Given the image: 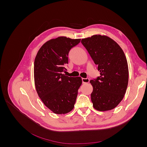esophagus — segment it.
<instances>
[{
    "mask_svg": "<svg viewBox=\"0 0 147 147\" xmlns=\"http://www.w3.org/2000/svg\"><path fill=\"white\" fill-rule=\"evenodd\" d=\"M82 82L83 83H88L90 82V79L89 78H82Z\"/></svg>",
    "mask_w": 147,
    "mask_h": 147,
    "instance_id": "1",
    "label": "esophagus"
}]
</instances>
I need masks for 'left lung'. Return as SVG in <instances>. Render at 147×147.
Here are the masks:
<instances>
[{"label": "left lung", "instance_id": "1", "mask_svg": "<svg viewBox=\"0 0 147 147\" xmlns=\"http://www.w3.org/2000/svg\"><path fill=\"white\" fill-rule=\"evenodd\" d=\"M81 42L100 72L97 79L90 80L93 107L100 112L112 110L123 100L127 87L126 56L118 44L106 35H94Z\"/></svg>", "mask_w": 147, "mask_h": 147}]
</instances>
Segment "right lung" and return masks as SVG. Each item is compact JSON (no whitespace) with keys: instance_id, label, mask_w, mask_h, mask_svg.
<instances>
[{"instance_id":"obj_1","label":"right lung","mask_w":147,"mask_h":147,"mask_svg":"<svg viewBox=\"0 0 147 147\" xmlns=\"http://www.w3.org/2000/svg\"><path fill=\"white\" fill-rule=\"evenodd\" d=\"M81 39L59 37L45 42L34 61V82L40 98L56 114H65L74 107L82 78L69 77L64 72L70 49Z\"/></svg>"}]
</instances>
